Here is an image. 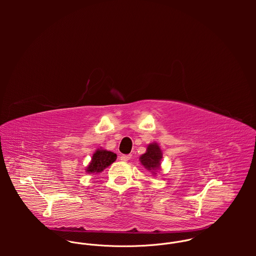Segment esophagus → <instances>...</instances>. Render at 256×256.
I'll return each mask as SVG.
<instances>
[{"instance_id": "esophagus-1", "label": "esophagus", "mask_w": 256, "mask_h": 256, "mask_svg": "<svg viewBox=\"0 0 256 256\" xmlns=\"http://www.w3.org/2000/svg\"><path fill=\"white\" fill-rule=\"evenodd\" d=\"M131 158H132L131 154H122V156H120V160H121L122 162H128Z\"/></svg>"}]
</instances>
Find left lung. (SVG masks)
I'll list each match as a JSON object with an SVG mask.
<instances>
[{"instance_id":"left-lung-1","label":"left lung","mask_w":256,"mask_h":256,"mask_svg":"<svg viewBox=\"0 0 256 256\" xmlns=\"http://www.w3.org/2000/svg\"><path fill=\"white\" fill-rule=\"evenodd\" d=\"M162 158V152L160 146L156 143H150L146 146V152L140 156V162L145 168L154 174L156 170H160Z\"/></svg>"}]
</instances>
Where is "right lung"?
<instances>
[{"instance_id": "1", "label": "right lung", "mask_w": 256, "mask_h": 256, "mask_svg": "<svg viewBox=\"0 0 256 256\" xmlns=\"http://www.w3.org/2000/svg\"><path fill=\"white\" fill-rule=\"evenodd\" d=\"M116 154L102 150V148H98L92 158V162L88 166L86 172L88 174H98L104 170L108 166H110L112 162L116 160Z\"/></svg>"}]
</instances>
